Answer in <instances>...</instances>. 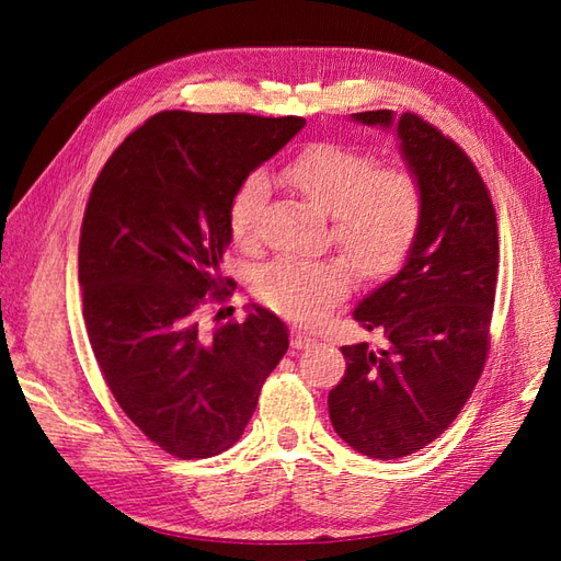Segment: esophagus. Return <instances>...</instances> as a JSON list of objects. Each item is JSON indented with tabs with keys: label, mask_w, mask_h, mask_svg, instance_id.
<instances>
[{
	"label": "esophagus",
	"mask_w": 561,
	"mask_h": 561,
	"mask_svg": "<svg viewBox=\"0 0 561 561\" xmlns=\"http://www.w3.org/2000/svg\"><path fill=\"white\" fill-rule=\"evenodd\" d=\"M291 347H294V350H308V347H313V337L306 335V332H301V330H294V332H291Z\"/></svg>",
	"instance_id": "obj_1"
}]
</instances>
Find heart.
I'll return each instance as SVG.
<instances>
[{
    "mask_svg": "<svg viewBox=\"0 0 561 561\" xmlns=\"http://www.w3.org/2000/svg\"><path fill=\"white\" fill-rule=\"evenodd\" d=\"M282 181L318 211L328 214L330 238L368 279H383L410 260L424 231L426 190L404 165H380L371 151L318 141L284 165ZM267 178L248 173L229 202V231L241 248L260 241ZM354 270L344 257H274L255 272L262 304L291 320L323 318L350 294Z\"/></svg>",
    "mask_w": 561,
    "mask_h": 561,
    "instance_id": "obj_1",
    "label": "heart"
}]
</instances>
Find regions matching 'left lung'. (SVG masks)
<instances>
[{
  "label": "left lung",
  "mask_w": 561,
  "mask_h": 561,
  "mask_svg": "<svg viewBox=\"0 0 561 561\" xmlns=\"http://www.w3.org/2000/svg\"><path fill=\"white\" fill-rule=\"evenodd\" d=\"M354 121L390 127L392 113ZM396 127L426 190L424 231L396 277L354 308L386 347H342L347 371L328 398L335 432L378 460L428 446L470 400L490 354L499 272L496 211L478 165L420 115L402 113Z\"/></svg>",
  "instance_id": "left-lung-1"
}]
</instances>
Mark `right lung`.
Here are the masks:
<instances>
[{"instance_id": "obj_1", "label": "right lung", "mask_w": 561, "mask_h": 561, "mask_svg": "<svg viewBox=\"0 0 561 561\" xmlns=\"http://www.w3.org/2000/svg\"><path fill=\"white\" fill-rule=\"evenodd\" d=\"M304 125L299 115L163 111L91 187L79 238L91 350L123 412L175 458L231 448L289 350L267 308L214 332L199 313L236 289L221 274L233 190Z\"/></svg>"}]
</instances>
